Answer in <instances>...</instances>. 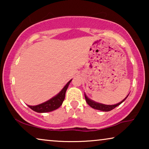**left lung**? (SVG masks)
Here are the masks:
<instances>
[{"mask_svg": "<svg viewBox=\"0 0 149 149\" xmlns=\"http://www.w3.org/2000/svg\"><path fill=\"white\" fill-rule=\"evenodd\" d=\"M127 96H128V95H127V97H125V98H124L121 102H120L119 103L116 104H114V105H107V104H104L96 102H95L93 100H90L87 97V96L85 95V100H86L87 103L90 106L91 108H93V109H96V110H100V111H104V112L112 111V110L115 109V108L118 107V106L121 104L122 102H123L125 100V99L127 98Z\"/></svg>", "mask_w": 149, "mask_h": 149, "instance_id": "obj_1", "label": "left lung"}]
</instances>
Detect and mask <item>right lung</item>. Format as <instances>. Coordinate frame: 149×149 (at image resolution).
<instances>
[{"label":"right lung","mask_w":149,"mask_h":149,"mask_svg":"<svg viewBox=\"0 0 149 149\" xmlns=\"http://www.w3.org/2000/svg\"><path fill=\"white\" fill-rule=\"evenodd\" d=\"M71 81H72V79L66 83V85L64 87V88L56 96L53 97L52 98L49 100L47 102H45L43 103L40 104L36 106L28 105V107L30 108L32 110H33L34 111L40 113H47V112H51L54 111V110L58 109L62 104L63 101L64 100L66 91L67 89H68V87L71 82Z\"/></svg>","instance_id":"right-lung-1"}]
</instances>
